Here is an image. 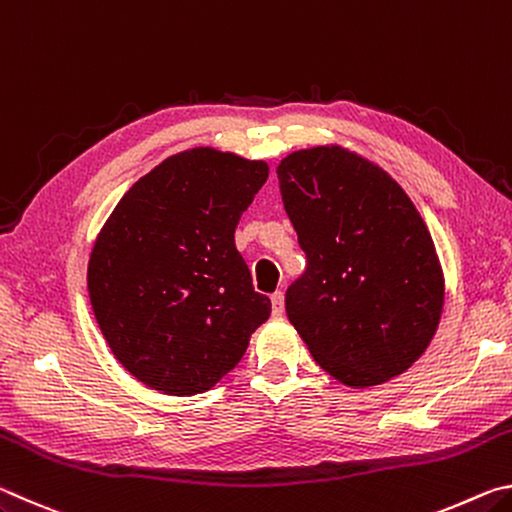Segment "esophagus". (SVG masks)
<instances>
[{
  "instance_id": "34e87169",
  "label": "esophagus",
  "mask_w": 512,
  "mask_h": 512,
  "mask_svg": "<svg viewBox=\"0 0 512 512\" xmlns=\"http://www.w3.org/2000/svg\"><path fill=\"white\" fill-rule=\"evenodd\" d=\"M271 307H273V316L275 318H282L284 314V293L282 291H275L271 296Z\"/></svg>"
}]
</instances>
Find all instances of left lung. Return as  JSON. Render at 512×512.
<instances>
[{"label": "left lung", "instance_id": "obj_1", "mask_svg": "<svg viewBox=\"0 0 512 512\" xmlns=\"http://www.w3.org/2000/svg\"><path fill=\"white\" fill-rule=\"evenodd\" d=\"M275 171L309 262L287 291L291 325L343 386L402 375L429 348L445 305L427 223L393 176L345 146L293 151Z\"/></svg>", "mask_w": 512, "mask_h": 512}]
</instances>
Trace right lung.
<instances>
[{
    "mask_svg": "<svg viewBox=\"0 0 512 512\" xmlns=\"http://www.w3.org/2000/svg\"><path fill=\"white\" fill-rule=\"evenodd\" d=\"M264 160L194 146L121 196L88 259V293L110 352L144 386L189 397L244 357L271 300L235 248Z\"/></svg>",
    "mask_w": 512,
    "mask_h": 512,
    "instance_id": "obj_1",
    "label": "right lung"
}]
</instances>
